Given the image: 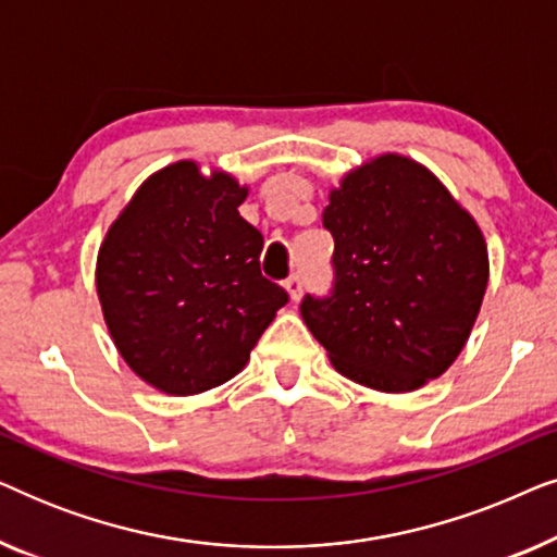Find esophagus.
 Segmentation results:
<instances>
[{"instance_id": "esophagus-1", "label": "esophagus", "mask_w": 557, "mask_h": 557, "mask_svg": "<svg viewBox=\"0 0 557 557\" xmlns=\"http://www.w3.org/2000/svg\"><path fill=\"white\" fill-rule=\"evenodd\" d=\"M286 292H288V296H292L294 301H299V296H301V292H304V278H301V273H292V276L286 278Z\"/></svg>"}]
</instances>
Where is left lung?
I'll use <instances>...</instances> for the list:
<instances>
[{"instance_id": "1", "label": "left lung", "mask_w": 557, "mask_h": 557, "mask_svg": "<svg viewBox=\"0 0 557 557\" xmlns=\"http://www.w3.org/2000/svg\"><path fill=\"white\" fill-rule=\"evenodd\" d=\"M332 286L301 317L342 375L416 391L461 352L482 307L490 258L474 220L421 164L385 154L330 195Z\"/></svg>"}]
</instances>
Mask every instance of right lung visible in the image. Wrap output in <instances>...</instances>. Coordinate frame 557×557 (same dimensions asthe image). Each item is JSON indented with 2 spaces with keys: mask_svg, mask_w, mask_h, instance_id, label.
<instances>
[{
  "mask_svg": "<svg viewBox=\"0 0 557 557\" xmlns=\"http://www.w3.org/2000/svg\"><path fill=\"white\" fill-rule=\"evenodd\" d=\"M243 200L227 174L177 162L144 182L98 250L111 337L159 391L195 395L238 375L288 301L261 273L263 235L240 218Z\"/></svg>",
  "mask_w": 557,
  "mask_h": 557,
  "instance_id": "obj_1",
  "label": "right lung"
}]
</instances>
